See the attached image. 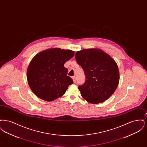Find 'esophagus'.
<instances>
[{
  "mask_svg": "<svg viewBox=\"0 0 147 147\" xmlns=\"http://www.w3.org/2000/svg\"><path fill=\"white\" fill-rule=\"evenodd\" d=\"M72 79L73 80L74 83H76V77H72Z\"/></svg>",
  "mask_w": 147,
  "mask_h": 147,
  "instance_id": "esophagus-1",
  "label": "esophagus"
}]
</instances>
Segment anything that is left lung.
Wrapping results in <instances>:
<instances>
[{"instance_id":"obj_1","label":"left lung","mask_w":147,"mask_h":147,"mask_svg":"<svg viewBox=\"0 0 147 147\" xmlns=\"http://www.w3.org/2000/svg\"><path fill=\"white\" fill-rule=\"evenodd\" d=\"M76 59L84 70L85 82L78 87L81 95L91 104L104 102L116 90L119 80L117 63L101 49H83Z\"/></svg>"}]
</instances>
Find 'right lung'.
<instances>
[{
  "mask_svg": "<svg viewBox=\"0 0 147 147\" xmlns=\"http://www.w3.org/2000/svg\"><path fill=\"white\" fill-rule=\"evenodd\" d=\"M74 56V51L55 48L38 53L28 65L27 79L32 91L43 100L52 101L64 94L73 83L64 64Z\"/></svg>",
  "mask_w": 147,
  "mask_h": 147,
  "instance_id": "obj_1",
  "label": "right lung"
}]
</instances>
